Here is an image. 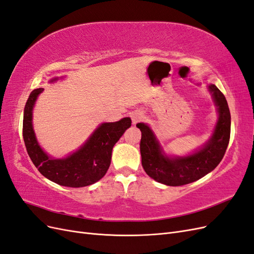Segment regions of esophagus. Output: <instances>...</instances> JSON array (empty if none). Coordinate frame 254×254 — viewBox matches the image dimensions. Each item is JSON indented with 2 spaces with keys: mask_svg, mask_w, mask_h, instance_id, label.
Masks as SVG:
<instances>
[{
  "mask_svg": "<svg viewBox=\"0 0 254 254\" xmlns=\"http://www.w3.org/2000/svg\"><path fill=\"white\" fill-rule=\"evenodd\" d=\"M130 118H131V120H132V124L135 125L136 123L143 121L144 114H143L142 111H137L136 110V111H133V112L130 113Z\"/></svg>",
  "mask_w": 254,
  "mask_h": 254,
  "instance_id": "esophagus-1",
  "label": "esophagus"
}]
</instances>
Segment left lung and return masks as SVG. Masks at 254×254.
Returning a JSON list of instances; mask_svg holds the SVG:
<instances>
[{"instance_id":"8db88e82","label":"left lung","mask_w":254,"mask_h":254,"mask_svg":"<svg viewBox=\"0 0 254 254\" xmlns=\"http://www.w3.org/2000/svg\"><path fill=\"white\" fill-rule=\"evenodd\" d=\"M214 103L217 107L218 121L211 139L201 149L186 157H167L152 130L144 123L136 124L142 137L140 151L145 173L153 180L170 187L189 184L212 172L225 156L231 131V114L227 99L220 90L210 84Z\"/></svg>"}]
</instances>
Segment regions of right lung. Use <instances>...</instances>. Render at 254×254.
<instances>
[{"instance_id":"1","label":"right lung","mask_w":254,"mask_h":254,"mask_svg":"<svg viewBox=\"0 0 254 254\" xmlns=\"http://www.w3.org/2000/svg\"><path fill=\"white\" fill-rule=\"evenodd\" d=\"M54 80L57 78L51 81ZM42 91V88L32 91L23 117V139L34 165L45 178L64 187L82 188L101 180L110 166L113 146L131 126V120L103 123L78 150L64 159H52L38 144L33 128V109Z\"/></svg>"}]
</instances>
